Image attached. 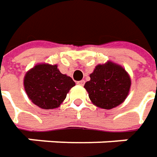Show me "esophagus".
<instances>
[{
    "label": "esophagus",
    "mask_w": 157,
    "mask_h": 157,
    "mask_svg": "<svg viewBox=\"0 0 157 157\" xmlns=\"http://www.w3.org/2000/svg\"><path fill=\"white\" fill-rule=\"evenodd\" d=\"M77 84H78V86H84V84H85V80H80V81H78L77 82Z\"/></svg>",
    "instance_id": "obj_1"
}]
</instances>
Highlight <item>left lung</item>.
Listing matches in <instances>:
<instances>
[{
	"label": "left lung",
	"mask_w": 157,
	"mask_h": 157,
	"mask_svg": "<svg viewBox=\"0 0 157 157\" xmlns=\"http://www.w3.org/2000/svg\"><path fill=\"white\" fill-rule=\"evenodd\" d=\"M86 88L93 104L102 109H112L123 103L129 94L131 78L123 67L112 61L95 66Z\"/></svg>",
	"instance_id": "1"
}]
</instances>
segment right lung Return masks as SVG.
Masks as SVG:
<instances>
[{
	"instance_id": "right-lung-1",
	"label": "right lung",
	"mask_w": 157,
	"mask_h": 157,
	"mask_svg": "<svg viewBox=\"0 0 157 157\" xmlns=\"http://www.w3.org/2000/svg\"><path fill=\"white\" fill-rule=\"evenodd\" d=\"M28 98L42 109H55L65 100L75 82L62 74L57 64L37 63L29 70L23 78Z\"/></svg>"
}]
</instances>
